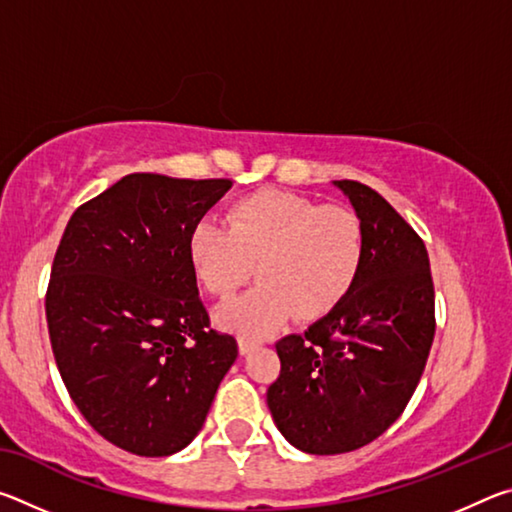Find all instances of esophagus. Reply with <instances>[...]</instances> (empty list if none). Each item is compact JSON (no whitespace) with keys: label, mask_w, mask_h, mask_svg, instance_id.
<instances>
[{"label":"esophagus","mask_w":512,"mask_h":512,"mask_svg":"<svg viewBox=\"0 0 512 512\" xmlns=\"http://www.w3.org/2000/svg\"><path fill=\"white\" fill-rule=\"evenodd\" d=\"M259 345V341H255V339H248V336H239L237 339V348H239V354H248V352H253L255 348Z\"/></svg>","instance_id":"34e87169"}]
</instances>
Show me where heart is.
I'll return each mask as SVG.
<instances>
[{
	"label": "heart",
	"instance_id": "obj_1",
	"mask_svg": "<svg viewBox=\"0 0 512 512\" xmlns=\"http://www.w3.org/2000/svg\"><path fill=\"white\" fill-rule=\"evenodd\" d=\"M228 228L203 216L187 235L189 266L216 300L262 282L219 311V323L262 336L296 316L311 323L348 298L366 259V223L348 205L264 187L230 203Z\"/></svg>",
	"mask_w": 512,
	"mask_h": 512
}]
</instances>
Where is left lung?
<instances>
[{
    "instance_id": "obj_1",
    "label": "left lung",
    "mask_w": 512,
    "mask_h": 512,
    "mask_svg": "<svg viewBox=\"0 0 512 512\" xmlns=\"http://www.w3.org/2000/svg\"><path fill=\"white\" fill-rule=\"evenodd\" d=\"M366 223V259L339 307L275 343L280 377L266 402L307 454H345L400 418L427 366L436 296L427 246L368 185L336 180Z\"/></svg>"
}]
</instances>
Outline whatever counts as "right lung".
Wrapping results in <instances>:
<instances>
[{
	"mask_svg": "<svg viewBox=\"0 0 512 512\" xmlns=\"http://www.w3.org/2000/svg\"><path fill=\"white\" fill-rule=\"evenodd\" d=\"M230 180L131 173L76 207L45 296L49 341L76 409L137 456L201 431L235 336L212 329L189 266V228Z\"/></svg>",
	"mask_w": 512,
	"mask_h": 512,
	"instance_id": "obj_1",
	"label": "right lung"
}]
</instances>
